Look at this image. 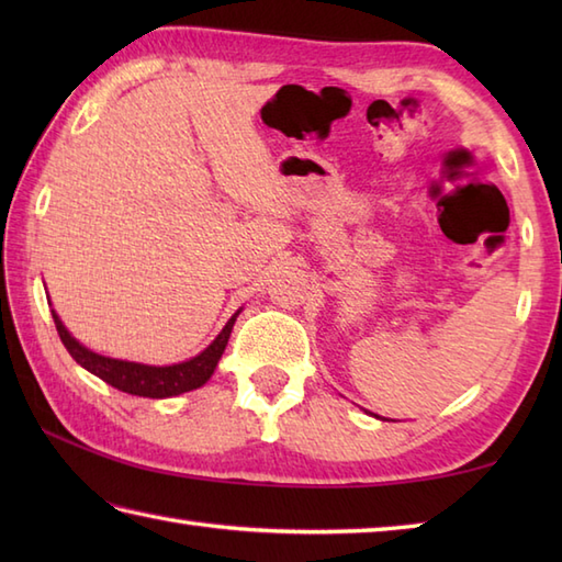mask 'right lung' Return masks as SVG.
Returning <instances> with one entry per match:
<instances>
[{"label":"right lung","instance_id":"right-lung-1","mask_svg":"<svg viewBox=\"0 0 562 562\" xmlns=\"http://www.w3.org/2000/svg\"><path fill=\"white\" fill-rule=\"evenodd\" d=\"M241 314V308L226 321V326L217 338L210 342V348L195 355L193 360L188 362H178L169 367H151V364H139V362H125V360H113V357H103L99 352H91L89 348L69 336V330L63 326V321L53 312L55 318V328L59 333V340L65 342L67 352L75 357V362L81 364L87 372L97 374L103 379L105 384L115 386L117 391L133 393V396L142 398H169L178 396V393L200 389L205 381L212 376L214 369H217L220 357L229 342L232 328L236 316Z\"/></svg>","mask_w":562,"mask_h":562}]
</instances>
